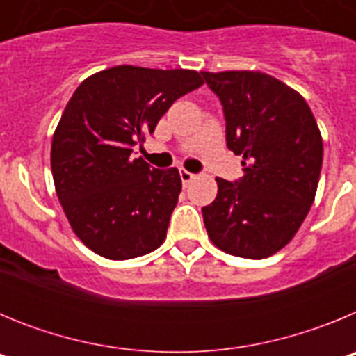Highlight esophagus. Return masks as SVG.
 <instances>
[{"label":"esophagus","mask_w":356,"mask_h":356,"mask_svg":"<svg viewBox=\"0 0 356 356\" xmlns=\"http://www.w3.org/2000/svg\"><path fill=\"white\" fill-rule=\"evenodd\" d=\"M180 178L181 181H184V185H187L188 181H193L194 178H196V175H193V172L187 171V169H180Z\"/></svg>","instance_id":"34e87169"}]
</instances>
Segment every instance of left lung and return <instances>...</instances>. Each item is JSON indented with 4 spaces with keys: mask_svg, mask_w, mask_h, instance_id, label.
I'll use <instances>...</instances> for the list:
<instances>
[{
    "mask_svg": "<svg viewBox=\"0 0 356 356\" xmlns=\"http://www.w3.org/2000/svg\"><path fill=\"white\" fill-rule=\"evenodd\" d=\"M221 99L226 146L242 156L238 181L216 178L203 207L210 241L242 259H267L287 246L316 197L323 139L301 94L260 71L201 72Z\"/></svg>",
    "mask_w": 356,
    "mask_h": 356,
    "instance_id": "1",
    "label": "left lung"
}]
</instances>
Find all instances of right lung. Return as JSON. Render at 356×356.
Returning <instances> with one entry per match:
<instances>
[{"mask_svg":"<svg viewBox=\"0 0 356 356\" xmlns=\"http://www.w3.org/2000/svg\"><path fill=\"white\" fill-rule=\"evenodd\" d=\"M201 85L191 69L115 65L74 90L53 135L51 172L72 232L94 253L128 260L163 242L180 172L134 159V146L178 97Z\"/></svg>","mask_w":356,"mask_h":356,"instance_id":"right-lung-1","label":"right lung"}]
</instances>
